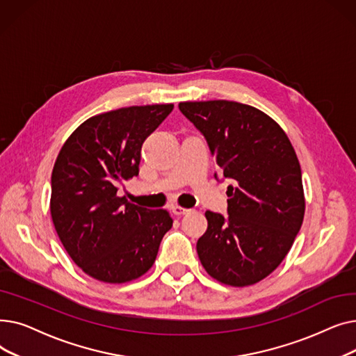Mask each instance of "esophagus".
<instances>
[{
    "label": "esophagus",
    "mask_w": 356,
    "mask_h": 356,
    "mask_svg": "<svg viewBox=\"0 0 356 356\" xmlns=\"http://www.w3.org/2000/svg\"><path fill=\"white\" fill-rule=\"evenodd\" d=\"M172 212H173L175 215L180 216V215L189 213V212H191V209H188V208H181V207H173V208H172Z\"/></svg>",
    "instance_id": "obj_1"
}]
</instances>
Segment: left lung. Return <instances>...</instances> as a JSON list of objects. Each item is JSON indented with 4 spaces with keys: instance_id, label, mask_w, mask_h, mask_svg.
I'll return each mask as SVG.
<instances>
[{
    "instance_id": "1",
    "label": "left lung",
    "mask_w": 356,
    "mask_h": 356,
    "mask_svg": "<svg viewBox=\"0 0 356 356\" xmlns=\"http://www.w3.org/2000/svg\"><path fill=\"white\" fill-rule=\"evenodd\" d=\"M179 109L207 140L222 177L232 180L228 216L204 213L200 263L223 284H255L280 266L302 228L305 195L294 148L282 127L254 106L203 101L180 102Z\"/></svg>"
}]
</instances>
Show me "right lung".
Returning <instances> with one entry per match:
<instances>
[{
    "label": "right lung",
    "instance_id": "1",
    "mask_svg": "<svg viewBox=\"0 0 356 356\" xmlns=\"http://www.w3.org/2000/svg\"><path fill=\"white\" fill-rule=\"evenodd\" d=\"M173 104L127 106L86 120L63 144L51 172L50 212L74 264L104 283H127L154 264L172 228L167 211L117 196L118 184L138 176L144 140Z\"/></svg>",
    "mask_w": 356,
    "mask_h": 356
}]
</instances>
